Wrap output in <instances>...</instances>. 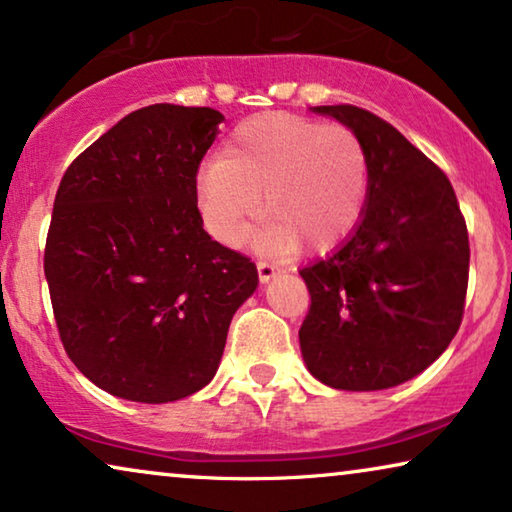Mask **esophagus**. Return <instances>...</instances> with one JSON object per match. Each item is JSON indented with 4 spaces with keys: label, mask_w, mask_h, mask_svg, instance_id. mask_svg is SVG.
Instances as JSON below:
<instances>
[{
    "label": "esophagus",
    "mask_w": 512,
    "mask_h": 512,
    "mask_svg": "<svg viewBox=\"0 0 512 512\" xmlns=\"http://www.w3.org/2000/svg\"><path fill=\"white\" fill-rule=\"evenodd\" d=\"M256 270H258V277H261V282H270V279L277 275V268L268 261H258Z\"/></svg>",
    "instance_id": "obj_1"
}]
</instances>
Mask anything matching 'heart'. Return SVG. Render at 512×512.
<instances>
[{
  "instance_id": "heart-1",
  "label": "heart",
  "mask_w": 512,
  "mask_h": 512,
  "mask_svg": "<svg viewBox=\"0 0 512 512\" xmlns=\"http://www.w3.org/2000/svg\"><path fill=\"white\" fill-rule=\"evenodd\" d=\"M258 247L328 251L352 233L368 198V156L352 128L270 111L240 123L221 158L200 172L202 226L233 247L261 212Z\"/></svg>"
}]
</instances>
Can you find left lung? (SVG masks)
<instances>
[{
    "mask_svg": "<svg viewBox=\"0 0 512 512\" xmlns=\"http://www.w3.org/2000/svg\"><path fill=\"white\" fill-rule=\"evenodd\" d=\"M352 128L368 156V198L352 237L300 270L310 310L307 370L345 391L408 382L445 352L468 289L466 219L440 167L394 125L354 104L314 107Z\"/></svg>",
    "mask_w": 512,
    "mask_h": 512,
    "instance_id": "8db88e82",
    "label": "left lung"
}]
</instances>
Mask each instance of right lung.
<instances>
[{
	"label": "right lung",
	"instance_id": "1",
	"mask_svg": "<svg viewBox=\"0 0 512 512\" xmlns=\"http://www.w3.org/2000/svg\"><path fill=\"white\" fill-rule=\"evenodd\" d=\"M223 116L151 104L74 158L53 202L44 272L62 347L137 403L200 391L258 270L202 228L198 167Z\"/></svg>",
	"mask_w": 512,
	"mask_h": 512
}]
</instances>
